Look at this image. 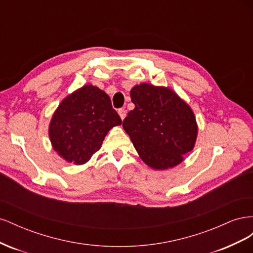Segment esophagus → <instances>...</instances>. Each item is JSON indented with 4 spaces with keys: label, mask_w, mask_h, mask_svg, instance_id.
I'll return each instance as SVG.
<instances>
[{
    "label": "esophagus",
    "mask_w": 253,
    "mask_h": 253,
    "mask_svg": "<svg viewBox=\"0 0 253 253\" xmlns=\"http://www.w3.org/2000/svg\"><path fill=\"white\" fill-rule=\"evenodd\" d=\"M118 114H119V116H120V118L124 120L125 118H126V111L125 110V109H119L118 110Z\"/></svg>",
    "instance_id": "34e87169"
}]
</instances>
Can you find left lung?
<instances>
[{"instance_id": "1", "label": "left lung", "mask_w": 253, "mask_h": 253, "mask_svg": "<svg viewBox=\"0 0 253 253\" xmlns=\"http://www.w3.org/2000/svg\"><path fill=\"white\" fill-rule=\"evenodd\" d=\"M134 110L122 122L144 164L155 170L179 165L197 137L193 111L171 88L141 83L131 89Z\"/></svg>"}]
</instances>
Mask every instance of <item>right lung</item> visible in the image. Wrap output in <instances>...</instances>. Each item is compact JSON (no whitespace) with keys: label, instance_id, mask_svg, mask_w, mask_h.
Wrapping results in <instances>:
<instances>
[{"label":"right lung","instance_id":"right-lung-1","mask_svg":"<svg viewBox=\"0 0 253 253\" xmlns=\"http://www.w3.org/2000/svg\"><path fill=\"white\" fill-rule=\"evenodd\" d=\"M121 122L109 95L87 84L59 104L49 124V139L59 156L83 165L101 148L110 129Z\"/></svg>","mask_w":253,"mask_h":253}]
</instances>
